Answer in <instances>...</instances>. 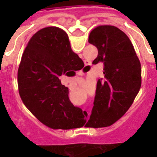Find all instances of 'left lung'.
<instances>
[{
	"label": "left lung",
	"mask_w": 157,
	"mask_h": 157,
	"mask_svg": "<svg viewBox=\"0 0 157 157\" xmlns=\"http://www.w3.org/2000/svg\"><path fill=\"white\" fill-rule=\"evenodd\" d=\"M88 42L98 48L92 63H103L104 77L98 81L94 106L85 126L102 128L114 124L131 106L141 86V65L130 39L117 27H97Z\"/></svg>",
	"instance_id": "left-lung-1"
}]
</instances>
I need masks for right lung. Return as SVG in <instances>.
Returning <instances> with one entry per match:
<instances>
[{"label":"right lung","mask_w":157,"mask_h":157,"mask_svg":"<svg viewBox=\"0 0 157 157\" xmlns=\"http://www.w3.org/2000/svg\"><path fill=\"white\" fill-rule=\"evenodd\" d=\"M80 65L84 63L72 51L67 33L57 27L40 29L24 49L17 71L19 94L29 111L49 128L80 126L77 108L70 102L68 87L59 80Z\"/></svg>","instance_id":"obj_1"}]
</instances>
